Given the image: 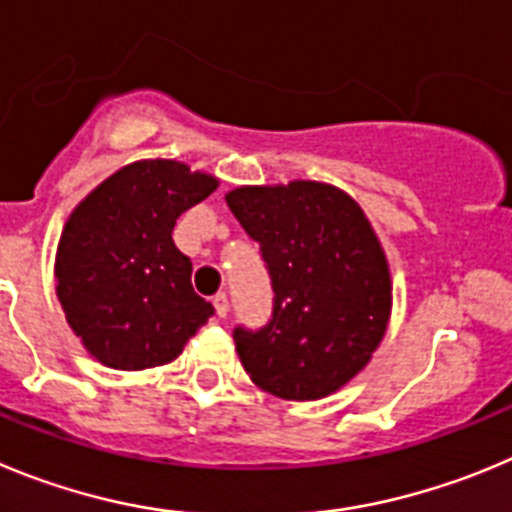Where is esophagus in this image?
<instances>
[{"label": "esophagus", "mask_w": 512, "mask_h": 512, "mask_svg": "<svg viewBox=\"0 0 512 512\" xmlns=\"http://www.w3.org/2000/svg\"><path fill=\"white\" fill-rule=\"evenodd\" d=\"M212 303H214V310H217L219 318H227V315H229V298H227V295L217 293V295H214Z\"/></svg>", "instance_id": "esophagus-1"}]
</instances>
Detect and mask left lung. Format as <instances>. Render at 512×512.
<instances>
[{
  "instance_id": "1",
  "label": "left lung",
  "mask_w": 512,
  "mask_h": 512,
  "mask_svg": "<svg viewBox=\"0 0 512 512\" xmlns=\"http://www.w3.org/2000/svg\"><path fill=\"white\" fill-rule=\"evenodd\" d=\"M227 204L275 293L267 326L234 328L242 366L280 399L333 394L369 364L391 313L389 262L364 209L321 181L240 186Z\"/></svg>"
}]
</instances>
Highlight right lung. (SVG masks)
Returning <instances> with one entry per match:
<instances>
[{
  "label": "right lung",
  "instance_id": "right-lung-1",
  "mask_svg": "<svg viewBox=\"0 0 512 512\" xmlns=\"http://www.w3.org/2000/svg\"><path fill=\"white\" fill-rule=\"evenodd\" d=\"M217 184L181 161H136L73 209L57 245V298L75 336L103 366L169 364L214 315L191 288V260L171 232Z\"/></svg>",
  "mask_w": 512,
  "mask_h": 512
}]
</instances>
